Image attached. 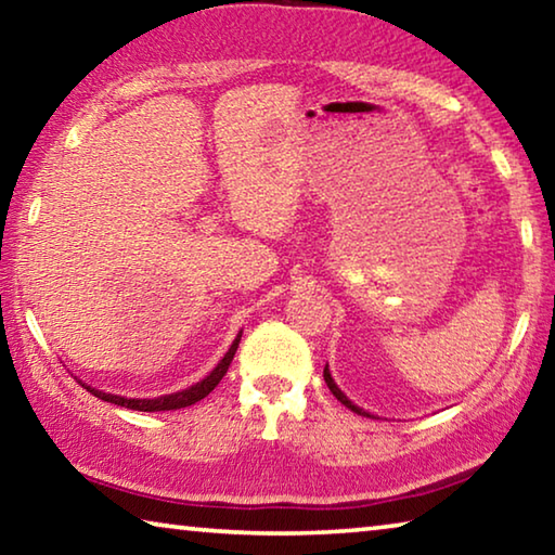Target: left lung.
<instances>
[{
	"label": "left lung",
	"instance_id": "8db88e82",
	"mask_svg": "<svg viewBox=\"0 0 555 555\" xmlns=\"http://www.w3.org/2000/svg\"><path fill=\"white\" fill-rule=\"evenodd\" d=\"M323 377H325V384H327V389H331V391H333V397H335L337 401H340V403H345V406H347V409H350V411H354V413H360V416H370V413H367V411H362L360 406H354V403H352L350 399H347V397H345V393H343L340 389H337V384L333 382V377H331V370H327V364H325V370H323Z\"/></svg>",
	"mask_w": 555,
	"mask_h": 555
}]
</instances>
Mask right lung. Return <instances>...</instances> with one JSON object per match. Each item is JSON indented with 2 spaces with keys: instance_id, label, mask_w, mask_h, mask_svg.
<instances>
[{
  "instance_id": "right-lung-1",
  "label": "right lung",
  "mask_w": 555,
  "mask_h": 555,
  "mask_svg": "<svg viewBox=\"0 0 555 555\" xmlns=\"http://www.w3.org/2000/svg\"><path fill=\"white\" fill-rule=\"evenodd\" d=\"M240 337H242V333H237V337H234V343L230 345V350L224 352V357L218 362V367H215V370L208 374V377L201 379L198 384H193V387L183 389V391L166 393V397H156V399H127V397H117V393H107V391L92 389V387H88V384H82V387H86V389L92 393V397L115 403V406L131 409V411H176V409H185V406H191V403L205 399L215 387H218L220 379H222L224 374H228V370H230V362H232L234 352H237Z\"/></svg>"
}]
</instances>
